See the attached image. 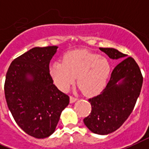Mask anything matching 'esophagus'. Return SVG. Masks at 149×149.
Here are the masks:
<instances>
[{
	"label": "esophagus",
	"instance_id": "esophagus-1",
	"mask_svg": "<svg viewBox=\"0 0 149 149\" xmlns=\"http://www.w3.org/2000/svg\"><path fill=\"white\" fill-rule=\"evenodd\" d=\"M77 100V98L73 97V96H70V103H73V102H76Z\"/></svg>",
	"mask_w": 149,
	"mask_h": 149
}]
</instances>
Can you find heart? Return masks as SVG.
Instances as JSON below:
<instances>
[{
	"mask_svg": "<svg viewBox=\"0 0 149 149\" xmlns=\"http://www.w3.org/2000/svg\"><path fill=\"white\" fill-rule=\"evenodd\" d=\"M54 83L66 92L77 77L79 89L87 96L100 93L106 86L111 72V65L106 57L86 49L66 54L62 62H54L49 68Z\"/></svg>",
	"mask_w": 149,
	"mask_h": 149,
	"instance_id": "b5f03b06",
	"label": "heart"
}]
</instances>
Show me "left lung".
<instances>
[{"mask_svg": "<svg viewBox=\"0 0 149 149\" xmlns=\"http://www.w3.org/2000/svg\"><path fill=\"white\" fill-rule=\"evenodd\" d=\"M110 59L125 57L114 48H100ZM143 78L133 58H125L112 70L106 87L100 95L89 99L92 110L83 119L88 129L95 134L108 135L125 123L139 96Z\"/></svg>", "mask_w": 149, "mask_h": 149, "instance_id": "1", "label": "left lung"}]
</instances>
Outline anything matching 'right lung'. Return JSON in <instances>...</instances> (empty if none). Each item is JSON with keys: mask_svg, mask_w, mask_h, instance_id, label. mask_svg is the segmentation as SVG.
<instances>
[{"mask_svg": "<svg viewBox=\"0 0 149 149\" xmlns=\"http://www.w3.org/2000/svg\"><path fill=\"white\" fill-rule=\"evenodd\" d=\"M57 48H32L16 58L6 75L4 93L9 110L20 129L37 139L54 133L70 102L49 74V62Z\"/></svg>", "mask_w": 149, "mask_h": 149, "instance_id": "right-lung-1", "label": "right lung"}]
</instances>
